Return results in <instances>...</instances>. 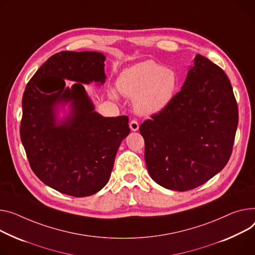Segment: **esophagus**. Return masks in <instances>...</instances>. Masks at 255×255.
I'll use <instances>...</instances> for the list:
<instances>
[{
    "mask_svg": "<svg viewBox=\"0 0 255 255\" xmlns=\"http://www.w3.org/2000/svg\"><path fill=\"white\" fill-rule=\"evenodd\" d=\"M138 128H139V124H138L137 121L132 120V121L130 122V129H131L132 131H137Z\"/></svg>",
    "mask_w": 255,
    "mask_h": 255,
    "instance_id": "esophagus-1",
    "label": "esophagus"
}]
</instances>
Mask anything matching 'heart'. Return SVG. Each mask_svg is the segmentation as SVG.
Masks as SVG:
<instances>
[{
  "instance_id": "heart-1",
  "label": "heart",
  "mask_w": 255,
  "mask_h": 255,
  "mask_svg": "<svg viewBox=\"0 0 255 255\" xmlns=\"http://www.w3.org/2000/svg\"><path fill=\"white\" fill-rule=\"evenodd\" d=\"M175 72L154 61L145 60L129 67L118 78V90L127 97H135L134 105L144 115L156 114L171 103L177 89ZM111 95L116 98L115 91Z\"/></svg>"
}]
</instances>
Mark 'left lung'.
I'll return each instance as SVG.
<instances>
[{"label": "left lung", "instance_id": "8db88e82", "mask_svg": "<svg viewBox=\"0 0 255 255\" xmlns=\"http://www.w3.org/2000/svg\"><path fill=\"white\" fill-rule=\"evenodd\" d=\"M139 127L150 177L184 192L205 183L230 160L238 106L231 82L218 65L200 54L181 90Z\"/></svg>", "mask_w": 255, "mask_h": 255}]
</instances>
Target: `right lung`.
Masks as SVG:
<instances>
[{"label": "right lung", "mask_w": 255, "mask_h": 255, "mask_svg": "<svg viewBox=\"0 0 255 255\" xmlns=\"http://www.w3.org/2000/svg\"><path fill=\"white\" fill-rule=\"evenodd\" d=\"M104 54L62 51L51 56L27 83L22 97L20 138L31 170L62 194L87 197L108 183L117 150L130 132L127 116L94 112L83 84L106 81ZM78 81L72 90L64 79ZM71 101L58 125L55 109Z\"/></svg>", "instance_id": "1"}]
</instances>
